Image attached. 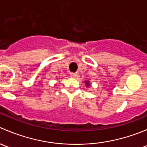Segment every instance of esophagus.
Listing matches in <instances>:
<instances>
[{
    "label": "esophagus",
    "instance_id": "34e87169",
    "mask_svg": "<svg viewBox=\"0 0 147 147\" xmlns=\"http://www.w3.org/2000/svg\"><path fill=\"white\" fill-rule=\"evenodd\" d=\"M70 76L72 77V78H75L77 77V73H75V72H71V73H70Z\"/></svg>",
    "mask_w": 147,
    "mask_h": 147
}]
</instances>
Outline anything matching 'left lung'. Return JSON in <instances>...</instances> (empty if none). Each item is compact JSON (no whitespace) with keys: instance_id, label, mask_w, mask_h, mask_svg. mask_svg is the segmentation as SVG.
<instances>
[{"instance_id":"obj_1","label":"left lung","mask_w":147,"mask_h":147,"mask_svg":"<svg viewBox=\"0 0 147 147\" xmlns=\"http://www.w3.org/2000/svg\"><path fill=\"white\" fill-rule=\"evenodd\" d=\"M86 84H87V86H89V82H85Z\"/></svg>"}]
</instances>
